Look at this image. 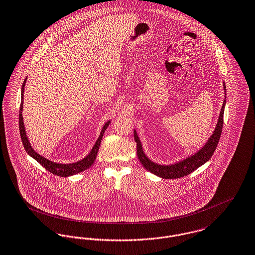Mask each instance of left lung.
Listing matches in <instances>:
<instances>
[{
  "mask_svg": "<svg viewBox=\"0 0 255 255\" xmlns=\"http://www.w3.org/2000/svg\"><path fill=\"white\" fill-rule=\"evenodd\" d=\"M224 90H225V100L223 103V107L221 109V113L219 116V120L217 122L216 128L211 135L207 142L198 150L196 151L195 154L181 160L179 162L171 165H160L157 163H154L151 161L149 158L145 155L144 151L142 149L141 142L139 140V137L137 136V134L134 130V137L135 141L136 142V154L139 162L141 165L144 166L151 173L165 179H175V178H180L184 177L190 173H192L196 168L199 166L204 165L206 162L209 161L210 158L212 157L214 151L217 148L218 142L220 140V137L222 135V129H223V124H224V113H225V103H226V87H225V82H224Z\"/></svg>",
  "mask_w": 255,
  "mask_h": 255,
  "instance_id": "8db88e82",
  "label": "left lung"
}]
</instances>
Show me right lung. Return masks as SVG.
Returning <instances> with one entry per match:
<instances>
[{"instance_id": "add662e5", "label": "right lung", "mask_w": 255, "mask_h": 255, "mask_svg": "<svg viewBox=\"0 0 255 255\" xmlns=\"http://www.w3.org/2000/svg\"><path fill=\"white\" fill-rule=\"evenodd\" d=\"M27 82V77L24 80V83L22 85V90H21V104H20V110H19V130H20V135H21V139L24 145V148L27 151V153L30 155V157H32L35 161H37L40 165L43 167H45L46 169L50 172H52L55 175L61 176V177H67V176H71L77 173H80L88 168H90L91 165H93L99 146L102 140L103 135L105 133L106 129L108 128V126L111 123V120H108L104 124L101 133L99 135V137L97 138L95 144L93 145L92 149L90 150V153L87 155V157H85L84 159L75 162V163H71V164H59V163H55L52 162L48 159L44 158L43 156H41L40 154H38L37 152H35L32 146L30 145L29 137L27 135V132L25 130V126H24V120H23V102H24V90H25V85Z\"/></svg>"}]
</instances>
